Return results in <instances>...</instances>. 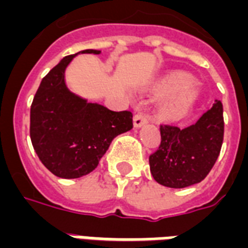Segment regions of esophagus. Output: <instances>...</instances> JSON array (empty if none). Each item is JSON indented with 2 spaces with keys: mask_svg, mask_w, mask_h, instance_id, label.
I'll list each match as a JSON object with an SVG mask.
<instances>
[{
  "mask_svg": "<svg viewBox=\"0 0 248 248\" xmlns=\"http://www.w3.org/2000/svg\"><path fill=\"white\" fill-rule=\"evenodd\" d=\"M146 123H148V116L144 115V113H139V115H136L133 117V125H135V128H141Z\"/></svg>",
  "mask_w": 248,
  "mask_h": 248,
  "instance_id": "obj_1",
  "label": "esophagus"
}]
</instances>
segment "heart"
<instances>
[{
  "mask_svg": "<svg viewBox=\"0 0 248 248\" xmlns=\"http://www.w3.org/2000/svg\"><path fill=\"white\" fill-rule=\"evenodd\" d=\"M192 78L186 73H170L161 78L154 85V91L158 94L169 95L159 104V115L170 122H178L192 111L197 99L199 89L189 85Z\"/></svg>",
  "mask_w": 248,
  "mask_h": 248,
  "instance_id": "1",
  "label": "heart"
}]
</instances>
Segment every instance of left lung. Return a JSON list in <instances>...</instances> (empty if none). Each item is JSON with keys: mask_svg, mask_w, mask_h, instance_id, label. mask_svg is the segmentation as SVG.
<instances>
[{"mask_svg": "<svg viewBox=\"0 0 248 248\" xmlns=\"http://www.w3.org/2000/svg\"><path fill=\"white\" fill-rule=\"evenodd\" d=\"M222 140L223 108L219 100L184 129L161 125L159 149L149 157L153 178L169 188L200 183L217 161Z\"/></svg>", "mask_w": 248, "mask_h": 248, "instance_id": "left-lung-1", "label": "left lung"}]
</instances>
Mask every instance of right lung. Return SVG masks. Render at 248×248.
Returning <instances> with one entry per match:
<instances>
[{"label": "right lung", "mask_w": 248, "mask_h": 248, "mask_svg": "<svg viewBox=\"0 0 248 248\" xmlns=\"http://www.w3.org/2000/svg\"><path fill=\"white\" fill-rule=\"evenodd\" d=\"M64 57L40 82L30 112V136L39 159L52 174L76 179L90 174L116 136L133 128L132 112H115L69 90L65 70L77 55Z\"/></svg>", "instance_id": "right-lung-1"}]
</instances>
